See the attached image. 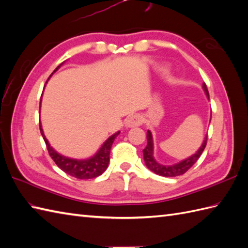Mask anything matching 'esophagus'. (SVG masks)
Returning <instances> with one entry per match:
<instances>
[{
    "label": "esophagus",
    "mask_w": 248,
    "mask_h": 248,
    "mask_svg": "<svg viewBox=\"0 0 248 248\" xmlns=\"http://www.w3.org/2000/svg\"><path fill=\"white\" fill-rule=\"evenodd\" d=\"M143 124V118H141V116L140 115H134L132 117H130L125 124L128 125V127H139Z\"/></svg>",
    "instance_id": "esophagus-1"
}]
</instances>
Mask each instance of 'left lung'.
<instances>
[{
	"label": "left lung",
	"mask_w": 248,
	"mask_h": 248,
	"mask_svg": "<svg viewBox=\"0 0 248 248\" xmlns=\"http://www.w3.org/2000/svg\"><path fill=\"white\" fill-rule=\"evenodd\" d=\"M203 91L209 98V92L207 85L205 83H203ZM207 140H208V136H205L203 143L200 147L199 150L196 152V154L193 155L192 156L187 157L186 160H183L180 163H177L175 165H170V166H165V165H161L157 163L155 157H154V141H152V135L150 131L147 132V146L146 148L143 150L144 154V160H145V164L146 166L149 168L151 171H154L156 175H160L163 177H177L183 175L184 172H186L189 168H191L195 163L197 162V160L202 155V151L204 150L205 146H207Z\"/></svg>",
	"instance_id": "left-lung-1"
}]
</instances>
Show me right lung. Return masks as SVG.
<instances>
[{"label":"right lung","instance_id":"add662e5","mask_svg":"<svg viewBox=\"0 0 248 248\" xmlns=\"http://www.w3.org/2000/svg\"><path fill=\"white\" fill-rule=\"evenodd\" d=\"M59 68L60 66L57 67L53 72H55ZM39 128H40V133L43 135L44 140L46 145V149H48L49 155L52 157V160L55 162V164L59 166L62 171L68 173V175L78 179H83V180L84 179L96 178L100 175H102V173L105 171V170H107L108 166L110 148H112V145L114 143L115 139L117 138L118 134L120 133V132L115 133L114 135H112L110 138H108L107 140H105V143L102 145L101 148H100L97 154L93 156H92L91 159L75 160V159H69V157L57 154V152L49 145V141L46 140V136L43 132V129H41L40 123H39Z\"/></svg>","mask_w":248,"mask_h":248}]
</instances>
